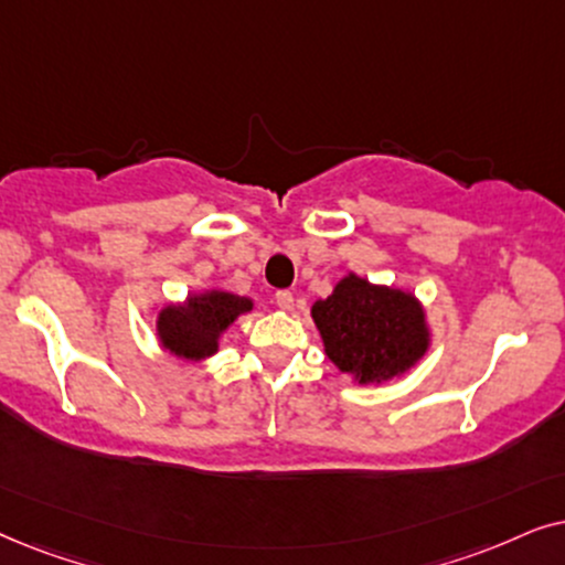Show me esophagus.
<instances>
[{"mask_svg":"<svg viewBox=\"0 0 565 565\" xmlns=\"http://www.w3.org/2000/svg\"><path fill=\"white\" fill-rule=\"evenodd\" d=\"M276 305L281 307V310H291V307H295V295H291V291H276Z\"/></svg>","mask_w":565,"mask_h":565,"instance_id":"1","label":"esophagus"}]
</instances>
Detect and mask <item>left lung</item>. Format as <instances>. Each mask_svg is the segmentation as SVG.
Masks as SVG:
<instances>
[{
    "instance_id": "left-lung-1",
    "label": "left lung",
    "mask_w": 565,
    "mask_h": 565,
    "mask_svg": "<svg viewBox=\"0 0 565 565\" xmlns=\"http://www.w3.org/2000/svg\"><path fill=\"white\" fill-rule=\"evenodd\" d=\"M326 356L356 385H382L411 372L431 349V326L411 289L372 284L349 270L312 305Z\"/></svg>"
}]
</instances>
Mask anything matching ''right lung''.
Here are the masks:
<instances>
[{"mask_svg":"<svg viewBox=\"0 0 565 565\" xmlns=\"http://www.w3.org/2000/svg\"><path fill=\"white\" fill-rule=\"evenodd\" d=\"M253 310V299L235 291L220 287L191 291L183 302H168L157 312V343L175 359L206 361L220 351L232 322Z\"/></svg>","mask_w":565,"mask_h":565,"instance_id":"right-lung-1","label":"right lung"}]
</instances>
